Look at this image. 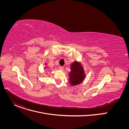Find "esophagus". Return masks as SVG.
Wrapping results in <instances>:
<instances>
[{
	"instance_id": "1",
	"label": "esophagus",
	"mask_w": 129,
	"mask_h": 129,
	"mask_svg": "<svg viewBox=\"0 0 129 129\" xmlns=\"http://www.w3.org/2000/svg\"><path fill=\"white\" fill-rule=\"evenodd\" d=\"M59 70H61V71H63V67H62V66H60L59 68Z\"/></svg>"
}]
</instances>
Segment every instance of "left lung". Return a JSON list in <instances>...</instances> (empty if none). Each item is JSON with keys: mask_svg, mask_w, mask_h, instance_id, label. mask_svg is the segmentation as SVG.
Returning <instances> with one entry per match:
<instances>
[{"mask_svg": "<svg viewBox=\"0 0 129 129\" xmlns=\"http://www.w3.org/2000/svg\"><path fill=\"white\" fill-rule=\"evenodd\" d=\"M69 83L75 86L80 84L85 79L86 74L83 66L81 62L75 61L70 65V71L68 73Z\"/></svg>", "mask_w": 129, "mask_h": 129, "instance_id": "obj_1", "label": "left lung"}]
</instances>
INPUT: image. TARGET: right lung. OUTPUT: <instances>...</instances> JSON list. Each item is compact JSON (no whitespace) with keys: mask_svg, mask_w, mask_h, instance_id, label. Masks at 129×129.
I'll return each instance as SVG.
<instances>
[{"mask_svg":"<svg viewBox=\"0 0 129 129\" xmlns=\"http://www.w3.org/2000/svg\"><path fill=\"white\" fill-rule=\"evenodd\" d=\"M45 67H44V70H45V69H46V68H48V67H47V63H45Z\"/></svg>","mask_w":129,"mask_h":129,"instance_id":"right-lung-1","label":"right lung"}]
</instances>
